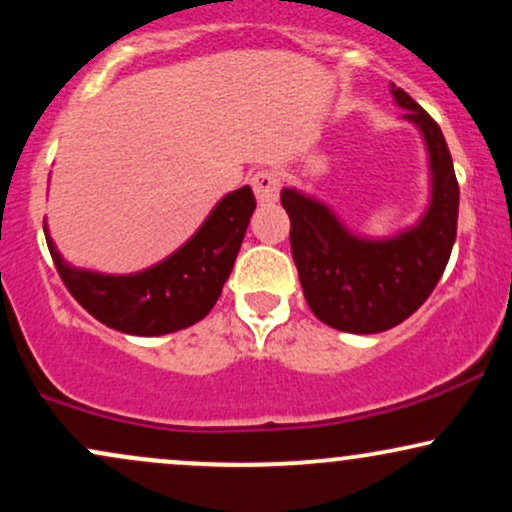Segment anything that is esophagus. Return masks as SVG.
I'll return each instance as SVG.
<instances>
[{
    "instance_id": "obj_1",
    "label": "esophagus",
    "mask_w": 512,
    "mask_h": 512,
    "mask_svg": "<svg viewBox=\"0 0 512 512\" xmlns=\"http://www.w3.org/2000/svg\"><path fill=\"white\" fill-rule=\"evenodd\" d=\"M252 190H255V197L260 204H274L279 199L281 190V175L272 168L257 170L252 175Z\"/></svg>"
}]
</instances>
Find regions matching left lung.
<instances>
[{
  "label": "left lung",
  "mask_w": 512,
  "mask_h": 512,
  "mask_svg": "<svg viewBox=\"0 0 512 512\" xmlns=\"http://www.w3.org/2000/svg\"><path fill=\"white\" fill-rule=\"evenodd\" d=\"M390 93L428 151L431 197L414 226L390 238L358 236L320 199L281 190L305 301L317 320L351 334L385 332L416 313L443 276L457 236L460 187L443 132L407 91L392 84Z\"/></svg>",
  "instance_id": "1"
}]
</instances>
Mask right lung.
<instances>
[{
	"label": "right lung",
	"mask_w": 512,
	"mask_h": 512,
	"mask_svg": "<svg viewBox=\"0 0 512 512\" xmlns=\"http://www.w3.org/2000/svg\"><path fill=\"white\" fill-rule=\"evenodd\" d=\"M255 207L248 185L228 192L185 245L134 274L72 267L52 243L48 226L43 228L52 262L81 308L117 332L158 337L185 330L209 315L231 276Z\"/></svg>",
	"instance_id": "add662e5"
}]
</instances>
